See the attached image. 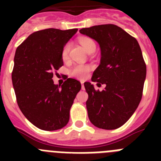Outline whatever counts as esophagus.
<instances>
[{"label":"esophagus","instance_id":"esophagus-1","mask_svg":"<svg viewBox=\"0 0 161 161\" xmlns=\"http://www.w3.org/2000/svg\"><path fill=\"white\" fill-rule=\"evenodd\" d=\"M80 84H81V87H82V89H85V87H84V81H80Z\"/></svg>","mask_w":161,"mask_h":161}]
</instances>
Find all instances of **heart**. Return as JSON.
Instances as JSON below:
<instances>
[{"label": "heart", "mask_w": 161, "mask_h": 161, "mask_svg": "<svg viewBox=\"0 0 161 161\" xmlns=\"http://www.w3.org/2000/svg\"><path fill=\"white\" fill-rule=\"evenodd\" d=\"M80 43L81 44V46L83 47L84 49L86 52H89L91 48L96 47L95 46V42H93L91 38H87V37H83V38H80ZM70 43L68 42L64 46L63 49H62V52H61V55L64 59H66L68 58V53H69V50H70ZM89 72V68L88 66L82 64H78L76 67H74L72 70V75L78 78H85L87 76V74Z\"/></svg>", "instance_id": "b5f03b06"}]
</instances>
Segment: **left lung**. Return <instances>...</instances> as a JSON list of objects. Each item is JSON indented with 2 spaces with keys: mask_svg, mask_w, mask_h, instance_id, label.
<instances>
[{
  "mask_svg": "<svg viewBox=\"0 0 161 161\" xmlns=\"http://www.w3.org/2000/svg\"><path fill=\"white\" fill-rule=\"evenodd\" d=\"M80 33L98 42L100 64L92 81L106 85L102 92L90 82L85 83L90 122L98 128L114 130L132 116L141 101L146 79V64L137 40L118 25H94Z\"/></svg>",
  "mask_w": 161,
  "mask_h": 161,
  "instance_id": "8db88e82",
  "label": "left lung"
}]
</instances>
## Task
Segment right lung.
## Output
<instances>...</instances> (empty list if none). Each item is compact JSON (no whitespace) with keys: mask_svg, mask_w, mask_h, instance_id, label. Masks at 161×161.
<instances>
[{"mask_svg":"<svg viewBox=\"0 0 161 161\" xmlns=\"http://www.w3.org/2000/svg\"><path fill=\"white\" fill-rule=\"evenodd\" d=\"M77 31H36L15 52L12 81L17 102L24 116L41 130H59L68 124L71 106L81 89L72 78L62 85L52 80L53 72L64 64V46Z\"/></svg>","mask_w":161,"mask_h":161,"instance_id":"add662e5","label":"right lung"}]
</instances>
